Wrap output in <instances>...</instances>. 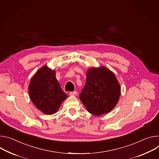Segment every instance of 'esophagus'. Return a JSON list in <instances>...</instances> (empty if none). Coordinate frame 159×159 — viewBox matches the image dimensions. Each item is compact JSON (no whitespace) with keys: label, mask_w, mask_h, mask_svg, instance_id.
<instances>
[{"label":"esophagus","mask_w":159,"mask_h":159,"mask_svg":"<svg viewBox=\"0 0 159 159\" xmlns=\"http://www.w3.org/2000/svg\"><path fill=\"white\" fill-rule=\"evenodd\" d=\"M77 93H78V92H77L76 91L69 92V95H77Z\"/></svg>","instance_id":"esophagus-1"}]
</instances>
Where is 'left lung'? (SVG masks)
Returning <instances> with one entry per match:
<instances>
[{"label":"left lung","instance_id":"left-lung-1","mask_svg":"<svg viewBox=\"0 0 159 159\" xmlns=\"http://www.w3.org/2000/svg\"><path fill=\"white\" fill-rule=\"evenodd\" d=\"M120 93L119 83L112 72L105 67H93L88 70L80 98L90 113L100 116L114 108Z\"/></svg>","mask_w":159,"mask_h":159}]
</instances>
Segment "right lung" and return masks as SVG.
<instances>
[{"mask_svg":"<svg viewBox=\"0 0 159 159\" xmlns=\"http://www.w3.org/2000/svg\"><path fill=\"white\" fill-rule=\"evenodd\" d=\"M28 91L35 106L48 115L56 113L67 97L56 78V71L47 66L41 67L32 78Z\"/></svg>","mask_w":159,"mask_h":159,"instance_id":"right-lung-1","label":"right lung"}]
</instances>
